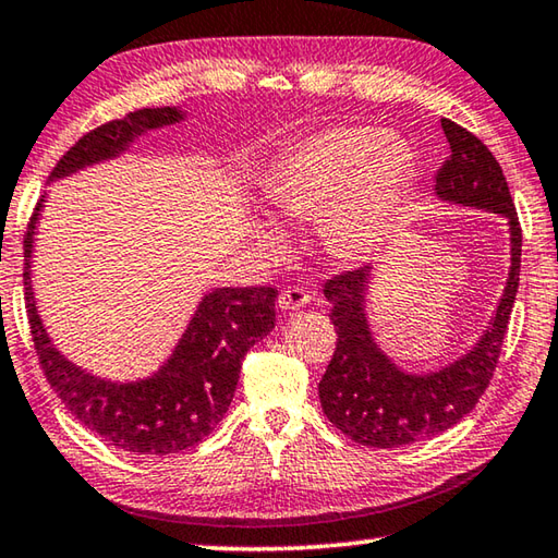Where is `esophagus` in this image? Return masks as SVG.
Here are the masks:
<instances>
[{
  "label": "esophagus",
  "mask_w": 558,
  "mask_h": 558,
  "mask_svg": "<svg viewBox=\"0 0 558 558\" xmlns=\"http://www.w3.org/2000/svg\"><path fill=\"white\" fill-rule=\"evenodd\" d=\"M311 301V294L304 287H289L279 294V308L281 311H301Z\"/></svg>",
  "instance_id": "esophagus-1"
}]
</instances>
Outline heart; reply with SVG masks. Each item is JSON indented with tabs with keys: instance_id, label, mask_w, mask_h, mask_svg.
I'll list each match as a JSON object with an SVG mask.
<instances>
[{
	"instance_id": "b5f03b06",
	"label": "heart",
	"mask_w": 558,
	"mask_h": 558,
	"mask_svg": "<svg viewBox=\"0 0 558 558\" xmlns=\"http://www.w3.org/2000/svg\"><path fill=\"white\" fill-rule=\"evenodd\" d=\"M409 144L375 126L340 124L306 136L267 183V198L281 218L306 225L320 218L324 247L338 259L363 262L385 242L389 222L412 179ZM264 250L287 254V238L257 222Z\"/></svg>"
}]
</instances>
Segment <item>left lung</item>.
I'll return each mask as SVG.
<instances>
[{
	"mask_svg": "<svg viewBox=\"0 0 558 558\" xmlns=\"http://www.w3.org/2000/svg\"><path fill=\"white\" fill-rule=\"evenodd\" d=\"M451 156L436 173L434 191L441 201L502 215L510 222L512 267L490 326L471 353L438 373L409 375L377 348L365 316L369 269L336 274L326 281L330 320L338 330L336 353L318 383L328 422L355 444L369 448L409 446L461 422L490 385L520 287L522 228L510 185L493 151L461 124L441 120Z\"/></svg>",
	"mask_w": 558,
	"mask_h": 558,
	"instance_id": "obj_1",
	"label": "left lung"
}]
</instances>
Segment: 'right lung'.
<instances>
[{"mask_svg": "<svg viewBox=\"0 0 558 558\" xmlns=\"http://www.w3.org/2000/svg\"><path fill=\"white\" fill-rule=\"evenodd\" d=\"M183 120L175 107H144L81 136L51 173L63 179L122 154L136 136ZM36 203L24 234V289L34 348L48 385L68 412L120 451L134 456H169L201 444L228 412L247 350L274 328L277 289H215L201 301L173 355L159 373L140 383H107L58 353L51 345L32 291V250L38 213Z\"/></svg>", "mask_w": 558, "mask_h": 558, "instance_id": "obj_1", "label": "right lung"}]
</instances>
